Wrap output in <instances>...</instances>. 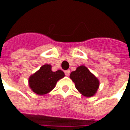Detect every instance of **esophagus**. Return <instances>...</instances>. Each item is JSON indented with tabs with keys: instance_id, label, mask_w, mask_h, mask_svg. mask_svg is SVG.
<instances>
[{
	"instance_id": "34e87169",
	"label": "esophagus",
	"mask_w": 130,
	"mask_h": 130,
	"mask_svg": "<svg viewBox=\"0 0 130 130\" xmlns=\"http://www.w3.org/2000/svg\"><path fill=\"white\" fill-rule=\"evenodd\" d=\"M70 70L65 71V74L66 75V76H69V75H70Z\"/></svg>"
}]
</instances>
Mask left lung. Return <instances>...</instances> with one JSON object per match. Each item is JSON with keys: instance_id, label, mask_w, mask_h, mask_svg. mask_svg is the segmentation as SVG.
Returning <instances> with one entry per match:
<instances>
[{"instance_id": "left-lung-1", "label": "left lung", "mask_w": 130, "mask_h": 130, "mask_svg": "<svg viewBox=\"0 0 130 130\" xmlns=\"http://www.w3.org/2000/svg\"><path fill=\"white\" fill-rule=\"evenodd\" d=\"M70 78L79 93L86 97H92L99 88V80L84 65L79 66L72 72Z\"/></svg>"}]
</instances>
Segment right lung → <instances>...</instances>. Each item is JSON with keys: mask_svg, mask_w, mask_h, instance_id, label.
I'll use <instances>...</instances> for the list:
<instances>
[{"mask_svg": "<svg viewBox=\"0 0 130 130\" xmlns=\"http://www.w3.org/2000/svg\"><path fill=\"white\" fill-rule=\"evenodd\" d=\"M64 76L65 74L62 71L52 72L51 65H44L30 76L29 86L31 90L37 95H44L54 89L57 82Z\"/></svg>", "mask_w": 130, "mask_h": 130, "instance_id": "right-lung-1", "label": "right lung"}]
</instances>
